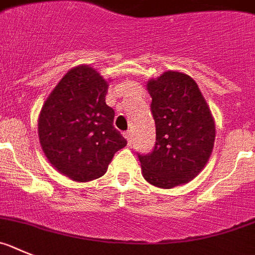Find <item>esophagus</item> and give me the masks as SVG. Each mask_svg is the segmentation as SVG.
I'll return each mask as SVG.
<instances>
[{
  "mask_svg": "<svg viewBox=\"0 0 255 255\" xmlns=\"http://www.w3.org/2000/svg\"><path fill=\"white\" fill-rule=\"evenodd\" d=\"M123 134H125L126 139H127V143H128V146H129V144L132 143V137H133L132 132H130V130H127V132H125V133H123Z\"/></svg>",
  "mask_w": 255,
  "mask_h": 255,
  "instance_id": "obj_1",
  "label": "esophagus"
}]
</instances>
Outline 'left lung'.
Wrapping results in <instances>:
<instances>
[{"label": "left lung", "mask_w": 255, "mask_h": 255, "mask_svg": "<svg viewBox=\"0 0 255 255\" xmlns=\"http://www.w3.org/2000/svg\"><path fill=\"white\" fill-rule=\"evenodd\" d=\"M156 142L138 153L144 179L160 188L189 182L205 167L215 142V122L193 79L167 71L147 82Z\"/></svg>", "instance_id": "8db88e82"}]
</instances>
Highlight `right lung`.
<instances>
[{"instance_id": "right-lung-1", "label": "right lung", "mask_w": 255, "mask_h": 255, "mask_svg": "<svg viewBox=\"0 0 255 255\" xmlns=\"http://www.w3.org/2000/svg\"><path fill=\"white\" fill-rule=\"evenodd\" d=\"M107 93L108 82L99 73L79 66L58 82L39 116V141L47 159L75 182L104 175L114 153L127 144L113 126Z\"/></svg>"}]
</instances>
